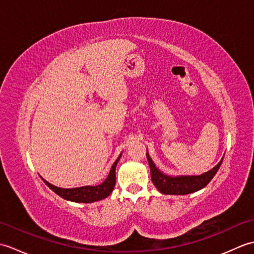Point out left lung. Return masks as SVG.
I'll return each instance as SVG.
<instances>
[{
    "mask_svg": "<svg viewBox=\"0 0 254 254\" xmlns=\"http://www.w3.org/2000/svg\"><path fill=\"white\" fill-rule=\"evenodd\" d=\"M147 160L150 167V177L154 186L163 194H171V195H186L193 192H196L206 187L209 181L216 175L220 165L223 163V158L219 163L208 170L198 176H170L166 175L156 167L153 159L147 152Z\"/></svg>",
    "mask_w": 254,
    "mask_h": 254,
    "instance_id": "1",
    "label": "left lung"
}]
</instances>
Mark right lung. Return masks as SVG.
I'll list each match as a JSON object with an SVG mask.
<instances>
[{
  "mask_svg": "<svg viewBox=\"0 0 254 254\" xmlns=\"http://www.w3.org/2000/svg\"><path fill=\"white\" fill-rule=\"evenodd\" d=\"M122 153L117 158V160L113 163L109 175L106 178V180L97 186H84L79 188H72V189H64L59 188L51 185V183L45 180L41 177V179L44 180L46 185L49 187L51 190L57 193L59 196H61L64 199L71 202L76 203H93L104 199L107 196H109V194L112 192L113 188L116 186V167L119 159H120Z\"/></svg>",
  "mask_w": 254,
  "mask_h": 254,
  "instance_id": "right-lung-1",
  "label": "right lung"
}]
</instances>
